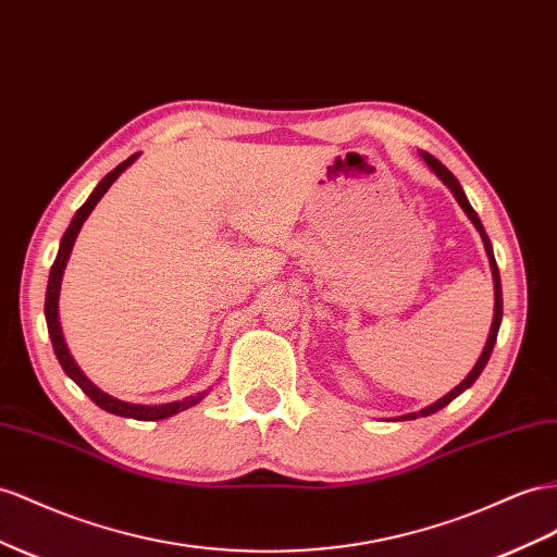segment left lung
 Returning a JSON list of instances; mask_svg holds the SVG:
<instances>
[{"mask_svg": "<svg viewBox=\"0 0 557 557\" xmlns=\"http://www.w3.org/2000/svg\"><path fill=\"white\" fill-rule=\"evenodd\" d=\"M422 157H424V161L429 163V169L438 175L443 183L449 187V191L455 194V199L459 201V206L463 208V213L469 215V220L475 224V230L480 232V236H483V244H485V250H487V258H490V267H492V276H494V321H492V330H490V337H487V344H485V349H483V354H480V358H478V363H475V368L469 372V377H466L459 386H455L453 391H449L447 396H443L438 403H433V405H429V408H424V410H419V412H412V414H405V417H400V419H417V417H429V414H433V412H438V410H443L447 403H453L461 391H466L469 388L475 380H478V374L483 372V368L487 366V360H490V356H492V349H494V342H497V333H499V325H502V313H504V302H502V278H499V267H497V260H494V252H492V244H490V238H487V234H485V227H483V222H480V218H478V213L475 210L471 208V203H469V199H466V194H463V189H461V185H459V180L449 173L443 163L435 159V157H431L429 152H422Z\"/></svg>", "mask_w": 557, "mask_h": 557, "instance_id": "1", "label": "left lung"}]
</instances>
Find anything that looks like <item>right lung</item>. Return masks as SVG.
<instances>
[{
    "label": "right lung",
    "instance_id": "obj_1",
    "mask_svg": "<svg viewBox=\"0 0 557 557\" xmlns=\"http://www.w3.org/2000/svg\"><path fill=\"white\" fill-rule=\"evenodd\" d=\"M135 161V154L128 157L126 161L119 163V166L104 175L100 180V185L94 189L91 197L86 199V203L77 210V215L72 218L67 232L63 234V242H60V248H58V255H55V262L51 267V274H49V285H47V302H44V313H47V325H49V335H51V342H53V351H55V358L58 363L63 366V370L67 372V377L74 380V384H77L84 394L91 398L98 408L108 410L112 414H119V417H128V419H138V422H157V419H166V417H173L177 412H183L187 408H191V405H197L203 396V394H197V396H189L185 400H175V403H166V405H135V403H124V400H116L112 396L104 394V391H100L94 382H88V377H84V372L77 368V363H74V358L70 356L67 351V344L63 339V330H60V321H58V293H60V281H63V269L67 264V258L72 252V246H74V238H77L79 230L84 220L91 215V210L96 208V203L102 199V194L108 191L112 187L114 180L122 175L131 163Z\"/></svg>",
    "mask_w": 557,
    "mask_h": 557
}]
</instances>
